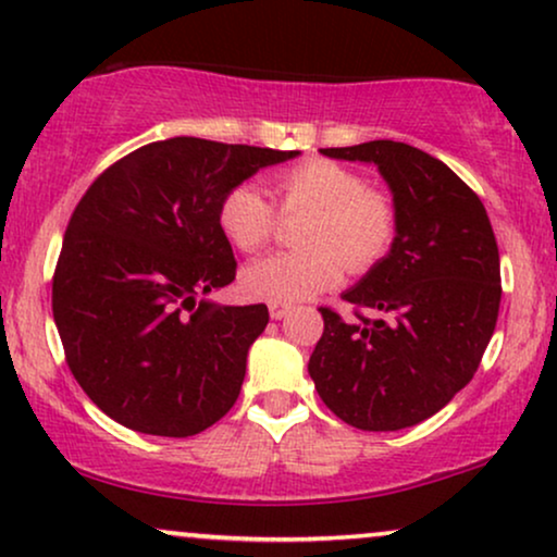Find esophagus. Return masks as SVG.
Wrapping results in <instances>:
<instances>
[{
	"label": "esophagus",
	"instance_id": "esophagus-1",
	"mask_svg": "<svg viewBox=\"0 0 557 557\" xmlns=\"http://www.w3.org/2000/svg\"><path fill=\"white\" fill-rule=\"evenodd\" d=\"M268 312H271L273 320H284L286 314L292 312L289 305H268Z\"/></svg>",
	"mask_w": 557,
	"mask_h": 557
}]
</instances>
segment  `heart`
Wrapping results in <instances>:
<instances>
[{"label": "heart", "instance_id": "obj_1", "mask_svg": "<svg viewBox=\"0 0 557 557\" xmlns=\"http://www.w3.org/2000/svg\"><path fill=\"white\" fill-rule=\"evenodd\" d=\"M271 198L281 219H301L299 252L252 260L239 273L247 299L268 305H299L335 289L346 265L369 271L393 250L397 211L380 190L333 160H305L271 181ZM219 226L237 250L256 252L278 230L276 211L256 185L239 183L219 203Z\"/></svg>", "mask_w": 557, "mask_h": 557}]
</instances>
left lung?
Returning a JSON list of instances; mask_svg holds the SVG:
<instances>
[{
    "label": "left lung",
    "instance_id": "left-lung-1",
    "mask_svg": "<svg viewBox=\"0 0 557 557\" xmlns=\"http://www.w3.org/2000/svg\"><path fill=\"white\" fill-rule=\"evenodd\" d=\"M376 164L397 211V237L343 292L380 320H343L320 307L325 331L307 363L322 403L361 431H400L431 418L478 372L496 331L500 263L485 206L436 157L376 139L320 149Z\"/></svg>",
    "mask_w": 557,
    "mask_h": 557
}]
</instances>
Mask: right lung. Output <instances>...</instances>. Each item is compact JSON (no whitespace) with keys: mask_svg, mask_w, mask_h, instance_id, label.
I'll use <instances>...</instances> for the list:
<instances>
[{"mask_svg":"<svg viewBox=\"0 0 557 557\" xmlns=\"http://www.w3.org/2000/svg\"><path fill=\"white\" fill-rule=\"evenodd\" d=\"M297 154L175 136L89 185L53 273V322L74 380L102 413L183 438L235 405L268 307L201 299L235 281L219 203L260 168Z\"/></svg>","mask_w":557,"mask_h":557,"instance_id":"add662e5","label":"right lung"}]
</instances>
